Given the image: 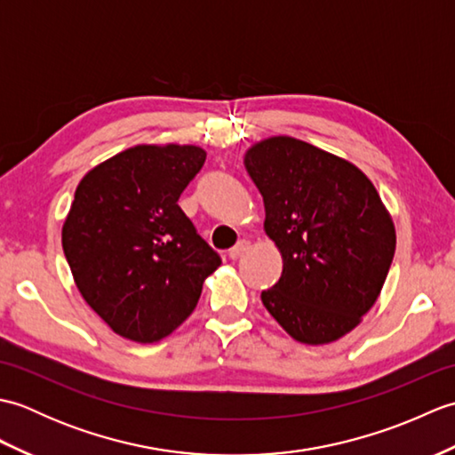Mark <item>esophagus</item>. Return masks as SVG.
I'll list each match as a JSON object with an SVG mask.
<instances>
[{
	"label": "esophagus",
	"instance_id": "obj_1",
	"mask_svg": "<svg viewBox=\"0 0 455 455\" xmlns=\"http://www.w3.org/2000/svg\"><path fill=\"white\" fill-rule=\"evenodd\" d=\"M248 248H250V244L246 243V240H240V243H238L235 248H230V250H228V258L236 259V258L243 256Z\"/></svg>",
	"mask_w": 455,
	"mask_h": 455
}]
</instances>
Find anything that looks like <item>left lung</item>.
I'll return each instance as SVG.
<instances>
[{"instance_id":"obj_1","label":"left lung","mask_w":455,"mask_h":455,"mask_svg":"<svg viewBox=\"0 0 455 455\" xmlns=\"http://www.w3.org/2000/svg\"><path fill=\"white\" fill-rule=\"evenodd\" d=\"M244 166L283 259L264 307L297 342H336L362 323L387 279L397 246L387 207L352 162L293 137L252 144Z\"/></svg>"}]
</instances>
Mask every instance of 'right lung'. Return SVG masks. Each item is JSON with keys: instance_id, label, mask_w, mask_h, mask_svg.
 <instances>
[{"instance_id": "obj_1", "label": "right lung", "mask_w": 455, "mask_h": 455, "mask_svg": "<svg viewBox=\"0 0 455 455\" xmlns=\"http://www.w3.org/2000/svg\"><path fill=\"white\" fill-rule=\"evenodd\" d=\"M196 144H139L92 168L74 193L62 248L84 301L140 344L172 334L220 266L178 199L205 164Z\"/></svg>"}]
</instances>
